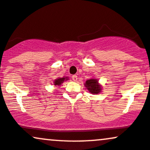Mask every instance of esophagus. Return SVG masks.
<instances>
[{
    "label": "esophagus",
    "mask_w": 150,
    "mask_h": 150,
    "mask_svg": "<svg viewBox=\"0 0 150 150\" xmlns=\"http://www.w3.org/2000/svg\"><path fill=\"white\" fill-rule=\"evenodd\" d=\"M77 79H78V78H77V76L76 75H73V76H72V80H73L74 81H76Z\"/></svg>",
    "instance_id": "34e87169"
}]
</instances>
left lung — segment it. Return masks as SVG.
I'll use <instances>...</instances> for the list:
<instances>
[{"label": "left lung", "mask_w": 150, "mask_h": 150, "mask_svg": "<svg viewBox=\"0 0 150 150\" xmlns=\"http://www.w3.org/2000/svg\"><path fill=\"white\" fill-rule=\"evenodd\" d=\"M84 86L89 91L90 93L93 95L99 94L102 91V86L100 85L97 79H88L84 83Z\"/></svg>", "instance_id": "1"}]
</instances>
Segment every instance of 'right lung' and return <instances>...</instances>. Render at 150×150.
<instances>
[{
  "instance_id": "add662e5",
  "label": "right lung",
  "mask_w": 150,
  "mask_h": 150,
  "mask_svg": "<svg viewBox=\"0 0 150 150\" xmlns=\"http://www.w3.org/2000/svg\"><path fill=\"white\" fill-rule=\"evenodd\" d=\"M67 80H69V77H67H67L64 76V77H62V78H57V79H56L55 80H54L53 85L55 86L56 87H57V86H59L62 83H64V81H67Z\"/></svg>"
}]
</instances>
